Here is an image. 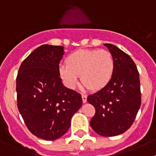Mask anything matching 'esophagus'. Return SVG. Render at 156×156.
<instances>
[{"label": "esophagus", "mask_w": 156, "mask_h": 156, "mask_svg": "<svg viewBox=\"0 0 156 156\" xmlns=\"http://www.w3.org/2000/svg\"><path fill=\"white\" fill-rule=\"evenodd\" d=\"M81 97H82L83 102L86 103L87 102V96L86 94H82V95H81Z\"/></svg>", "instance_id": "1"}]
</instances>
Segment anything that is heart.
Returning <instances> with one entry per match:
<instances>
[{"label": "heart", "mask_w": 156, "mask_h": 156, "mask_svg": "<svg viewBox=\"0 0 156 156\" xmlns=\"http://www.w3.org/2000/svg\"><path fill=\"white\" fill-rule=\"evenodd\" d=\"M66 63L58 67L59 77L65 86L74 89L80 76L83 87L92 91L105 87L112 79L115 68L112 54L103 49H80L70 54Z\"/></svg>", "instance_id": "b5f03b06"}]
</instances>
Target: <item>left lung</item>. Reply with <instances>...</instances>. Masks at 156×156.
Returning <instances> with one entry per match:
<instances>
[{
    "instance_id": "1",
    "label": "left lung",
    "mask_w": 156,
    "mask_h": 156,
    "mask_svg": "<svg viewBox=\"0 0 156 156\" xmlns=\"http://www.w3.org/2000/svg\"><path fill=\"white\" fill-rule=\"evenodd\" d=\"M115 58L112 79L102 90L87 97L95 108L90 126L98 134L113 137L133 124L141 104L140 79L133 59L113 44H105Z\"/></svg>"
}]
</instances>
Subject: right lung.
Masks as SVG:
<instances>
[{
    "label": "right lung",
    "instance_id": "1",
    "mask_svg": "<svg viewBox=\"0 0 156 156\" xmlns=\"http://www.w3.org/2000/svg\"><path fill=\"white\" fill-rule=\"evenodd\" d=\"M63 55L64 47L41 45L22 62L16 78L18 109L29 130L44 140L64 135L83 103L59 77Z\"/></svg>",
    "mask_w": 156,
    "mask_h": 156
}]
</instances>
